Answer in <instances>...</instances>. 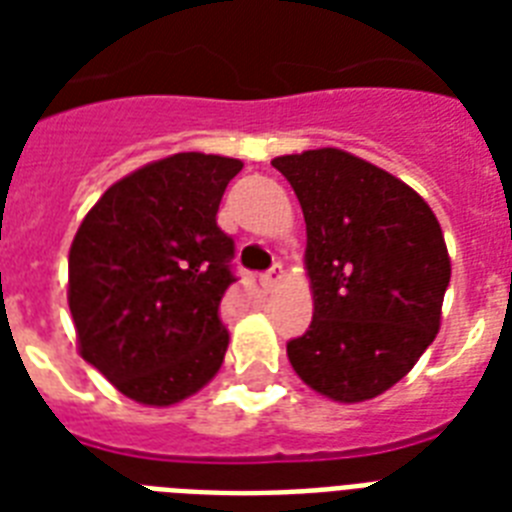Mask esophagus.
Instances as JSON below:
<instances>
[{
    "label": "esophagus",
    "mask_w": 512,
    "mask_h": 512,
    "mask_svg": "<svg viewBox=\"0 0 512 512\" xmlns=\"http://www.w3.org/2000/svg\"><path fill=\"white\" fill-rule=\"evenodd\" d=\"M281 276H284V271H281V263H276V265H273V268H271V271H265L263 276H260V281H263V287L268 289V292H271V289L279 287Z\"/></svg>",
    "instance_id": "1"
}]
</instances>
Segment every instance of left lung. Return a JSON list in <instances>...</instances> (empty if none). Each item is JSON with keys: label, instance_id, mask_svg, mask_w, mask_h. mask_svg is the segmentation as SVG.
Masks as SVG:
<instances>
[{"label": "left lung", "instance_id": "obj_1", "mask_svg": "<svg viewBox=\"0 0 512 512\" xmlns=\"http://www.w3.org/2000/svg\"><path fill=\"white\" fill-rule=\"evenodd\" d=\"M303 207L313 321L289 364L321 396L358 404L393 388L441 327L452 263L420 193L390 172L316 148L273 159Z\"/></svg>", "mask_w": 512, "mask_h": 512}]
</instances>
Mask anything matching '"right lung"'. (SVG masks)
Returning a JSON list of instances; mask_svg holds the SVG:
<instances>
[{"mask_svg": "<svg viewBox=\"0 0 512 512\" xmlns=\"http://www.w3.org/2000/svg\"><path fill=\"white\" fill-rule=\"evenodd\" d=\"M239 159L175 154L114 183L68 252L79 353L119 393L148 406L193 396L228 350L220 300L233 239L217 225Z\"/></svg>", "mask_w": 512, "mask_h": 512, "instance_id": "1", "label": "right lung"}]
</instances>
